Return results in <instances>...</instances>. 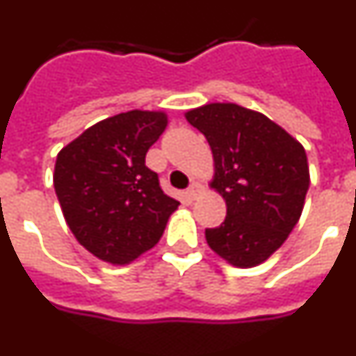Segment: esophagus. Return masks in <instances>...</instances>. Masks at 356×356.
<instances>
[{
  "label": "esophagus",
  "instance_id": "obj_1",
  "mask_svg": "<svg viewBox=\"0 0 356 356\" xmlns=\"http://www.w3.org/2000/svg\"><path fill=\"white\" fill-rule=\"evenodd\" d=\"M203 193H205V188H203V185L201 184H197V181H193L191 187L187 188V196L191 197V200H196V197L201 196Z\"/></svg>",
  "mask_w": 356,
  "mask_h": 356
}]
</instances>
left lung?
Returning <instances> with one entry per match:
<instances>
[{"label":"left lung","mask_w":356,"mask_h":356,"mask_svg":"<svg viewBox=\"0 0 356 356\" xmlns=\"http://www.w3.org/2000/svg\"><path fill=\"white\" fill-rule=\"evenodd\" d=\"M212 149L213 188L226 219L205 232L210 250L241 269L260 266L287 241L305 207L310 171L303 144L285 128L237 103L185 112Z\"/></svg>","instance_id":"left-lung-1"}]
</instances>
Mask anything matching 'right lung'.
I'll return each instance as SVG.
<instances>
[{
  "mask_svg": "<svg viewBox=\"0 0 356 356\" xmlns=\"http://www.w3.org/2000/svg\"><path fill=\"white\" fill-rule=\"evenodd\" d=\"M163 110L96 122L56 155L53 185L69 229L112 266H128L162 237L178 201L163 194L146 153L168 127Z\"/></svg>",
  "mask_w": 356,
  "mask_h": 356,
  "instance_id": "right-lung-1",
  "label": "right lung"
}]
</instances>
